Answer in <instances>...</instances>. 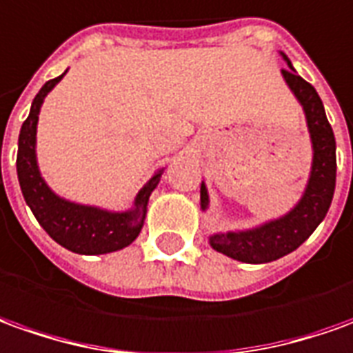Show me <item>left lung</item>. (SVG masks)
Segmentation results:
<instances>
[{"mask_svg": "<svg viewBox=\"0 0 353 353\" xmlns=\"http://www.w3.org/2000/svg\"><path fill=\"white\" fill-rule=\"evenodd\" d=\"M281 55L288 65V69H283V79L300 101L310 130L313 148L310 181L305 184L300 201L283 217L246 230L215 232L209 236V244L213 250L242 263H269L298 250L325 219L336 186V142L325 115L323 101L310 82H305L296 72L283 51ZM200 205L201 211L209 208L205 182H201Z\"/></svg>", "mask_w": 353, "mask_h": 353, "instance_id": "obj_1", "label": "left lung"}]
</instances>
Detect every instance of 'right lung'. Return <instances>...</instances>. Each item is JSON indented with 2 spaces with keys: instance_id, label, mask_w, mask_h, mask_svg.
Instances as JSON below:
<instances>
[{
  "instance_id": "1",
  "label": "right lung",
  "mask_w": 353,
  "mask_h": 353,
  "mask_svg": "<svg viewBox=\"0 0 353 353\" xmlns=\"http://www.w3.org/2000/svg\"><path fill=\"white\" fill-rule=\"evenodd\" d=\"M67 74L48 80L36 94L30 113L21 126L19 152H17V174L26 205L32 209L36 221L57 244L74 254L101 255L130 246L144 227L148 201L155 186L161 181L163 169L153 174L136 194L132 208L126 211H109L96 205H82L65 200L43 181L36 159V128L38 115L46 96Z\"/></svg>"
}]
</instances>
